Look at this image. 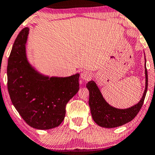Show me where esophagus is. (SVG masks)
I'll return each instance as SVG.
<instances>
[{"label":"esophagus","mask_w":155,"mask_h":155,"mask_svg":"<svg viewBox=\"0 0 155 155\" xmlns=\"http://www.w3.org/2000/svg\"><path fill=\"white\" fill-rule=\"evenodd\" d=\"M80 78L84 80H89L92 78V74L89 71H83L80 74Z\"/></svg>","instance_id":"obj_1"}]
</instances>
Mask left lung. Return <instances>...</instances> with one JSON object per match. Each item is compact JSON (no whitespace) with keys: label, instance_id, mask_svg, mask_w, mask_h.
<instances>
[{"label":"left lung","instance_id":"1","mask_svg":"<svg viewBox=\"0 0 155 155\" xmlns=\"http://www.w3.org/2000/svg\"><path fill=\"white\" fill-rule=\"evenodd\" d=\"M145 90L141 100L137 104L126 109H118L112 107L103 98L98 87L94 81L86 84L89 92V105L93 120L99 126L104 128H116L130 122L134 118L143 107L147 91L148 78L145 65Z\"/></svg>","mask_w":155,"mask_h":155}]
</instances>
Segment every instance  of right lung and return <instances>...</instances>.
Instances as JSON below:
<instances>
[{"instance_id": "add662e5", "label": "right lung", "mask_w": 155, "mask_h": 155, "mask_svg": "<svg viewBox=\"0 0 155 155\" xmlns=\"http://www.w3.org/2000/svg\"><path fill=\"white\" fill-rule=\"evenodd\" d=\"M29 28L22 29L12 46L8 62V90L12 104L32 128L48 130L58 126L65 107L79 90V74L48 78L38 73L27 60L25 44Z\"/></svg>"}]
</instances>
